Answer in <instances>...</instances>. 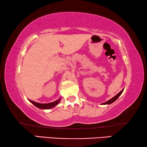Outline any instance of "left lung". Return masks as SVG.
<instances>
[{"mask_svg": "<svg viewBox=\"0 0 147 147\" xmlns=\"http://www.w3.org/2000/svg\"><path fill=\"white\" fill-rule=\"evenodd\" d=\"M123 90H124V89H123V90L122 91H121L120 92H119V93L117 94V95H115V96H114V97H113L112 98H111L110 100H109L108 101H107V102H104V103H102V104H111V103H113L114 101H115L118 98H119V96L121 95V93H123Z\"/></svg>", "mask_w": 147, "mask_h": 147, "instance_id": "obj_1", "label": "left lung"}]
</instances>
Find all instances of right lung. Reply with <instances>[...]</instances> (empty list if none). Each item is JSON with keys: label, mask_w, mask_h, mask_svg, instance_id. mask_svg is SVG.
Returning <instances> with one entry per match:
<instances>
[{"label": "right lung", "mask_w": 147, "mask_h": 147, "mask_svg": "<svg viewBox=\"0 0 147 147\" xmlns=\"http://www.w3.org/2000/svg\"><path fill=\"white\" fill-rule=\"evenodd\" d=\"M60 100H61V98H59L55 102H53L49 103V104H40V103L36 102H34V101L30 100H30V102H31L35 106H36L37 108L46 109H51L52 108H54V106H56L57 104H58L59 102H60Z\"/></svg>", "instance_id": "right-lung-1"}]
</instances>
